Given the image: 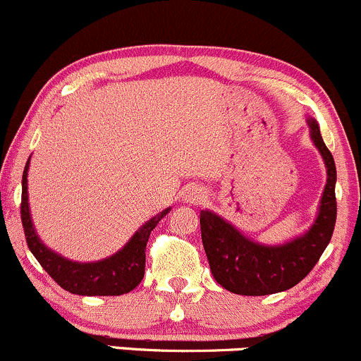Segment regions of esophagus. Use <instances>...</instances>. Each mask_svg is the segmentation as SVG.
I'll return each mask as SVG.
<instances>
[{"mask_svg":"<svg viewBox=\"0 0 361 361\" xmlns=\"http://www.w3.org/2000/svg\"><path fill=\"white\" fill-rule=\"evenodd\" d=\"M184 199H185V202H189V204H201V202L206 199V194L201 188H197V185H192V188L188 189V192H185Z\"/></svg>","mask_w":361,"mask_h":361,"instance_id":"obj_1","label":"esophagus"}]
</instances>
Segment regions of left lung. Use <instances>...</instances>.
Masks as SVG:
<instances>
[{"instance_id":"obj_1","label":"left lung","mask_w":361,"mask_h":361,"mask_svg":"<svg viewBox=\"0 0 361 361\" xmlns=\"http://www.w3.org/2000/svg\"><path fill=\"white\" fill-rule=\"evenodd\" d=\"M307 123L328 169V180L316 221L304 235L282 245H262L213 211H201V236L211 272L226 290L240 295H269L290 289L314 269L331 241L336 223V165L317 121L309 118Z\"/></svg>"}]
</instances>
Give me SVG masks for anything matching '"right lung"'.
<instances>
[{
	"mask_svg": "<svg viewBox=\"0 0 361 361\" xmlns=\"http://www.w3.org/2000/svg\"><path fill=\"white\" fill-rule=\"evenodd\" d=\"M28 165H25L23 179H21V223H23L25 238L33 257L44 270L54 279L63 290L78 295H121L128 294L142 282L145 274V248L148 236L157 223L169 213L171 207L150 218L140 230L131 236L128 243L114 255L99 262L79 264L63 258L59 253L47 248L38 238L33 228L32 216L28 207Z\"/></svg>",
	"mask_w": 361,
	"mask_h": 361,
	"instance_id": "add662e5",
	"label": "right lung"
}]
</instances>
